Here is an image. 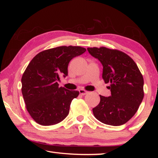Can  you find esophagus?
Returning a JSON list of instances; mask_svg holds the SVG:
<instances>
[{"label":"esophagus","mask_w":158,"mask_h":158,"mask_svg":"<svg viewBox=\"0 0 158 158\" xmlns=\"http://www.w3.org/2000/svg\"><path fill=\"white\" fill-rule=\"evenodd\" d=\"M79 93H80V95H86L88 93V91H85V90H83V89H80L79 90Z\"/></svg>","instance_id":"1"}]
</instances>
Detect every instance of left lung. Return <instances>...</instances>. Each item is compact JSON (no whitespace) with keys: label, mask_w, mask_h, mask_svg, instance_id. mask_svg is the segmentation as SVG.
<instances>
[{"label":"left lung","mask_w":158,"mask_h":158,"mask_svg":"<svg viewBox=\"0 0 158 158\" xmlns=\"http://www.w3.org/2000/svg\"><path fill=\"white\" fill-rule=\"evenodd\" d=\"M103 66L102 78L110 85L109 97L100 95L93 113L103 123L118 126L127 123L138 110L143 98V79L137 64L126 53L106 47L88 48Z\"/></svg>","instance_id":"1"}]
</instances>
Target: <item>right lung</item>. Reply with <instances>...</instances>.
Masks as SVG:
<instances>
[{"label": "right lung", "mask_w": 158, "mask_h": 158, "mask_svg": "<svg viewBox=\"0 0 158 158\" xmlns=\"http://www.w3.org/2000/svg\"><path fill=\"white\" fill-rule=\"evenodd\" d=\"M85 52L81 47L62 46L40 52L21 78V92L29 114L42 125L57 124L65 118L77 90L59 87L60 77L68 76V64Z\"/></svg>", "instance_id": "1"}]
</instances>
